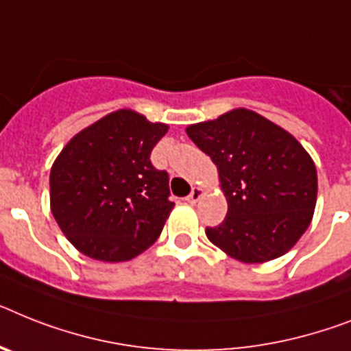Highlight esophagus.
<instances>
[{"label":"esophagus","mask_w":351,"mask_h":351,"mask_svg":"<svg viewBox=\"0 0 351 351\" xmlns=\"http://www.w3.org/2000/svg\"><path fill=\"white\" fill-rule=\"evenodd\" d=\"M202 193H204V190H202V188H199V186L193 188L192 193H190V195L186 197V201L190 202V204H195V202L199 201V199H201V197H202Z\"/></svg>","instance_id":"34e87169"}]
</instances>
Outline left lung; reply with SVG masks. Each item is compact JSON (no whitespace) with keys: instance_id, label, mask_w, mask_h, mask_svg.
<instances>
[{"instance_id":"left-lung-1","label":"left lung","mask_w":351,"mask_h":351,"mask_svg":"<svg viewBox=\"0 0 351 351\" xmlns=\"http://www.w3.org/2000/svg\"><path fill=\"white\" fill-rule=\"evenodd\" d=\"M217 165L228 201L222 224L206 228L211 244L244 263H263L294 247L312 221L317 172L285 129L258 112L233 109L186 127Z\"/></svg>"}]
</instances>
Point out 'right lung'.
I'll return each instance as SVG.
<instances>
[{
    "mask_svg": "<svg viewBox=\"0 0 351 351\" xmlns=\"http://www.w3.org/2000/svg\"><path fill=\"white\" fill-rule=\"evenodd\" d=\"M169 125L120 109L68 141L50 172V206L66 239L100 262H127L154 244L169 219V173L150 152Z\"/></svg>",
    "mask_w": 351,
    "mask_h": 351,
    "instance_id": "1",
    "label": "right lung"
}]
</instances>
